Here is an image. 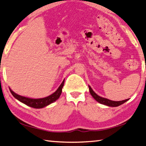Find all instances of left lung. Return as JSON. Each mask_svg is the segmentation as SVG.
<instances>
[{"instance_id":"obj_1","label":"left lung","mask_w":146,"mask_h":146,"mask_svg":"<svg viewBox=\"0 0 146 146\" xmlns=\"http://www.w3.org/2000/svg\"><path fill=\"white\" fill-rule=\"evenodd\" d=\"M88 87H89V91L90 93L93 98H94V99L96 101H98L99 103H101L102 104H104L106 106H110V107H117L118 106H120L121 104H123V103H125V102H127V101L129 100V99H125L123 100V101H111V100L106 99L104 98H102V97H100L99 96H98V94H96L95 92H94L93 90L92 89L89 85H88Z\"/></svg>"}]
</instances>
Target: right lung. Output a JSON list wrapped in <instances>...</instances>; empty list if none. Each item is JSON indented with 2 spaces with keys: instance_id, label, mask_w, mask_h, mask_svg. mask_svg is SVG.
<instances>
[{
  "instance_id": "obj_1",
  "label": "right lung",
  "mask_w": 146,
  "mask_h": 146,
  "mask_svg": "<svg viewBox=\"0 0 146 146\" xmlns=\"http://www.w3.org/2000/svg\"><path fill=\"white\" fill-rule=\"evenodd\" d=\"M64 80L62 81L61 84L58 87V89L55 92H54L52 94H51L49 96H47L46 98H40V99H31L28 98H26L21 96H19L18 94L14 92L13 91L9 88L12 95L16 99H18L20 102H23L25 104L28 106L33 108H44L50 104L52 102H55L57 99H58L61 96L62 92V88L64 86Z\"/></svg>"
}]
</instances>
